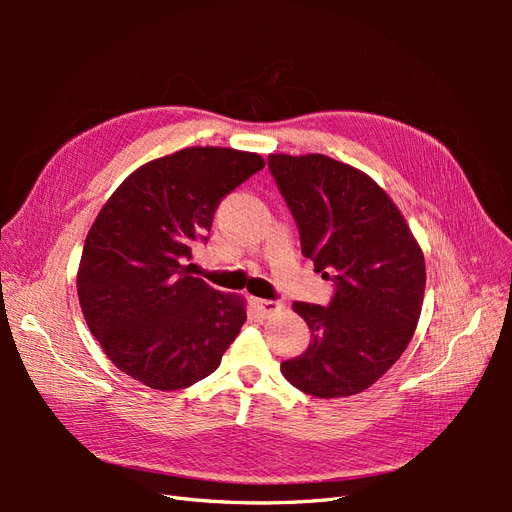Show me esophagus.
Here are the masks:
<instances>
[{
	"label": "esophagus",
	"instance_id": "34e87169",
	"mask_svg": "<svg viewBox=\"0 0 512 512\" xmlns=\"http://www.w3.org/2000/svg\"><path fill=\"white\" fill-rule=\"evenodd\" d=\"M256 305L262 314H273L277 309H282L284 303L280 299H256Z\"/></svg>",
	"mask_w": 512,
	"mask_h": 512
}]
</instances>
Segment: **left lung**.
Returning <instances> with one entry per match:
<instances>
[{"label": "left lung", "mask_w": 512, "mask_h": 512, "mask_svg": "<svg viewBox=\"0 0 512 512\" xmlns=\"http://www.w3.org/2000/svg\"><path fill=\"white\" fill-rule=\"evenodd\" d=\"M277 190L299 228L301 252L333 282L329 305L294 303L312 331L284 378L320 399L369 389L414 335L425 258L404 215L376 181L333 158L269 156Z\"/></svg>", "instance_id": "8db88e82"}]
</instances>
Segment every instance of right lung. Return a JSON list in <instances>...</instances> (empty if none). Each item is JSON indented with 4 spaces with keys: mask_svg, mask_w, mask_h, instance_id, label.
<instances>
[{
    "mask_svg": "<svg viewBox=\"0 0 512 512\" xmlns=\"http://www.w3.org/2000/svg\"><path fill=\"white\" fill-rule=\"evenodd\" d=\"M265 160L190 147L141 166L98 213L85 239L79 301L89 331L121 371L156 391L188 389L218 369L245 305L190 275L220 200Z\"/></svg>",
    "mask_w": 512,
    "mask_h": 512,
    "instance_id": "right-lung-1",
    "label": "right lung"
}]
</instances>
